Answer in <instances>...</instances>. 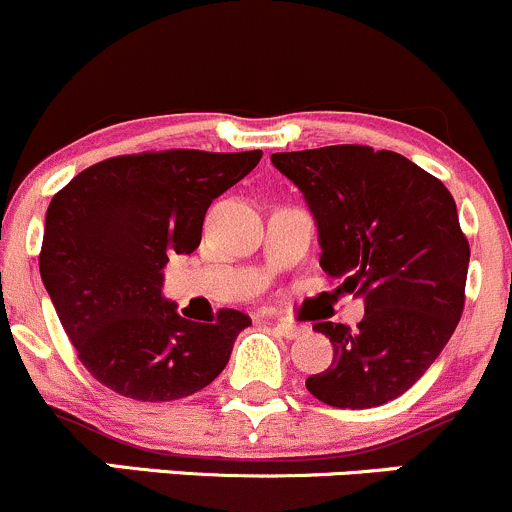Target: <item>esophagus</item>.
<instances>
[{
	"mask_svg": "<svg viewBox=\"0 0 512 512\" xmlns=\"http://www.w3.org/2000/svg\"><path fill=\"white\" fill-rule=\"evenodd\" d=\"M275 332L282 334V337H287V339H299L304 332H307V327H302V324H292V322H287V319H277Z\"/></svg>",
	"mask_w": 512,
	"mask_h": 512,
	"instance_id": "obj_1",
	"label": "esophagus"
}]
</instances>
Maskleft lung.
Wrapping results in <instances>:
<instances>
[{
	"label": "left lung",
	"mask_w": 512,
	"mask_h": 512,
	"mask_svg": "<svg viewBox=\"0 0 512 512\" xmlns=\"http://www.w3.org/2000/svg\"><path fill=\"white\" fill-rule=\"evenodd\" d=\"M317 220L327 275L364 297V319L317 322L334 361L307 391L337 409L394 401L443 352L466 304L471 247L446 185L409 158L369 146L275 153Z\"/></svg>",
	"instance_id": "8db88e82"
}]
</instances>
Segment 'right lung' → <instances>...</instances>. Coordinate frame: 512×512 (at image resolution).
<instances>
[{
  "label": "right lung",
  "instance_id": "obj_1",
  "mask_svg": "<svg viewBox=\"0 0 512 512\" xmlns=\"http://www.w3.org/2000/svg\"><path fill=\"white\" fill-rule=\"evenodd\" d=\"M262 151L173 148L106 158L81 170L46 210L39 272L81 364L136 401L205 389L250 317L220 309L190 322L163 299L168 257L200 245L210 203L245 178Z\"/></svg>",
  "mask_w": 512,
  "mask_h": 512
}]
</instances>
